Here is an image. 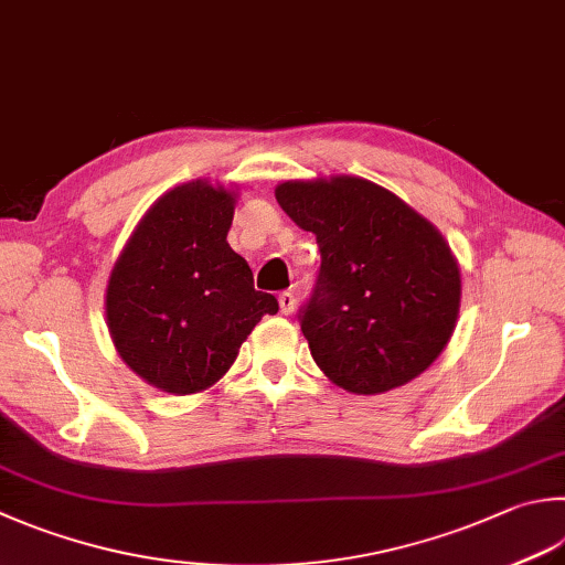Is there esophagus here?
<instances>
[{"label":"esophagus","mask_w":565,"mask_h":565,"mask_svg":"<svg viewBox=\"0 0 565 565\" xmlns=\"http://www.w3.org/2000/svg\"><path fill=\"white\" fill-rule=\"evenodd\" d=\"M278 302H280V310H282V315H292L295 312V307H297V300H295V295L292 292H280V297H278Z\"/></svg>","instance_id":"1"}]
</instances>
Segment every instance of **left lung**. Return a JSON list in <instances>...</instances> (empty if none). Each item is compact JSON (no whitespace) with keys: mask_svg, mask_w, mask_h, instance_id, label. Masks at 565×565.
<instances>
[{"mask_svg":"<svg viewBox=\"0 0 565 565\" xmlns=\"http://www.w3.org/2000/svg\"><path fill=\"white\" fill-rule=\"evenodd\" d=\"M275 199L317 236L322 265L300 327L329 381L376 396L413 381L448 347L460 268L428 218L361 177L282 182Z\"/></svg>","mask_w":565,"mask_h":565,"instance_id":"obj_1","label":"left lung"}]
</instances>
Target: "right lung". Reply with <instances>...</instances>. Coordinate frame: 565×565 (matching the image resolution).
Masks as SVG:
<instances>
[{
  "label": "right lung",
  "instance_id": "right-lung-1",
  "mask_svg": "<svg viewBox=\"0 0 565 565\" xmlns=\"http://www.w3.org/2000/svg\"><path fill=\"white\" fill-rule=\"evenodd\" d=\"M236 191L204 179L159 196L137 223L105 290L117 354L150 386L186 396L226 374L278 300L253 287L228 246Z\"/></svg>",
  "mask_w": 565,
  "mask_h": 565
}]
</instances>
